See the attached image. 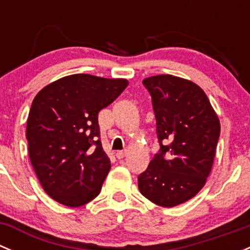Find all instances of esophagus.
Here are the masks:
<instances>
[{
    "instance_id": "esophagus-1",
    "label": "esophagus",
    "mask_w": 250,
    "mask_h": 250,
    "mask_svg": "<svg viewBox=\"0 0 250 250\" xmlns=\"http://www.w3.org/2000/svg\"><path fill=\"white\" fill-rule=\"evenodd\" d=\"M125 156V151H118V152H116V157L118 158V160H122L123 157Z\"/></svg>"
}]
</instances>
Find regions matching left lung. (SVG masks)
<instances>
[{"mask_svg": "<svg viewBox=\"0 0 250 250\" xmlns=\"http://www.w3.org/2000/svg\"><path fill=\"white\" fill-rule=\"evenodd\" d=\"M152 98L160 151L138 176L141 195L172 208L195 197L215 157L220 122L201 87L172 75L143 81Z\"/></svg>", "mask_w": 250, "mask_h": 250, "instance_id": "obj_1", "label": "left lung"}]
</instances>
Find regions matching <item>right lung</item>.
<instances>
[{"label": "right lung", "mask_w": 250, "mask_h": 250, "mask_svg": "<svg viewBox=\"0 0 250 250\" xmlns=\"http://www.w3.org/2000/svg\"><path fill=\"white\" fill-rule=\"evenodd\" d=\"M127 85L125 78L76 74L37 93L26 125L29 157L54 201L75 208L99 195L111 163L100 141L98 113Z\"/></svg>", "instance_id": "obj_1"}]
</instances>
